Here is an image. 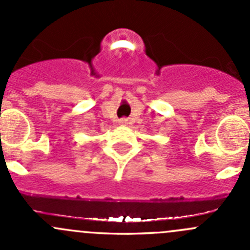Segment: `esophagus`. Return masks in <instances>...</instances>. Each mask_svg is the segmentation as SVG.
Wrapping results in <instances>:
<instances>
[{"mask_svg":"<svg viewBox=\"0 0 250 250\" xmlns=\"http://www.w3.org/2000/svg\"><path fill=\"white\" fill-rule=\"evenodd\" d=\"M125 122H127V120H122V121H121V122L120 123H122V125H125Z\"/></svg>","mask_w":250,"mask_h":250,"instance_id":"esophagus-1","label":"esophagus"}]
</instances>
